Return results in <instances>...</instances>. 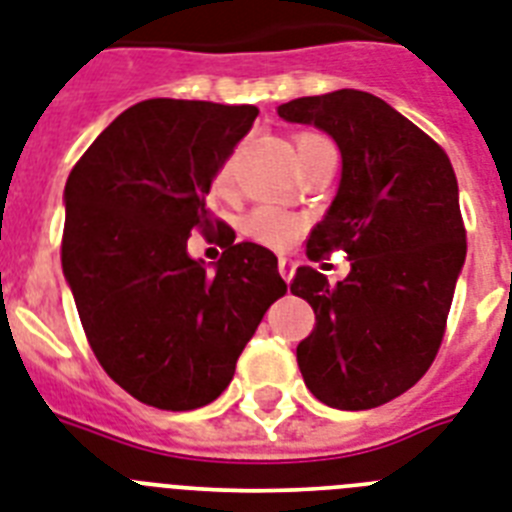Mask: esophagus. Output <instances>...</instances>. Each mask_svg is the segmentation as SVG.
<instances>
[{
	"instance_id": "1",
	"label": "esophagus",
	"mask_w": 512,
	"mask_h": 512,
	"mask_svg": "<svg viewBox=\"0 0 512 512\" xmlns=\"http://www.w3.org/2000/svg\"><path fill=\"white\" fill-rule=\"evenodd\" d=\"M294 270H297V263H294V260H289V257H281V260H278V273H281V278H284L286 284L294 278Z\"/></svg>"
}]
</instances>
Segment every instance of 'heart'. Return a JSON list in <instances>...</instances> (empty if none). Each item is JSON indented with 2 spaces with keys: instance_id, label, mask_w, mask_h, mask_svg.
Segmentation results:
<instances>
[{
  "instance_id": "obj_1",
  "label": "heart",
  "mask_w": 512,
  "mask_h": 512,
  "mask_svg": "<svg viewBox=\"0 0 512 512\" xmlns=\"http://www.w3.org/2000/svg\"><path fill=\"white\" fill-rule=\"evenodd\" d=\"M326 139L321 134H299L297 136V152L307 149L315 141ZM231 181V162L223 165L218 173V186H226ZM305 228V220L299 218V215L289 213V210H281L276 205H260L255 207L247 218L242 220V231L244 236H249L252 242L265 244V247L273 249H284L294 242L299 236V231Z\"/></svg>"
}]
</instances>
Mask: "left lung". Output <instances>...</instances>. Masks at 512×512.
Returning a JSON list of instances; mask_svg holds the SVG:
<instances>
[{"label": "left lung", "mask_w": 512, "mask_h": 512, "mask_svg": "<svg viewBox=\"0 0 512 512\" xmlns=\"http://www.w3.org/2000/svg\"><path fill=\"white\" fill-rule=\"evenodd\" d=\"M276 112L339 144L342 181L307 257L342 249L352 260L334 286L310 265L294 273L292 294L315 310L299 371L328 407L371 410L421 381L442 347L465 263L458 178L429 134L368 91L299 97Z\"/></svg>", "instance_id": "left-lung-1"}]
</instances>
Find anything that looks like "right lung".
Returning <instances> with one entry per match:
<instances>
[{"label": "right lung", "mask_w": 512, "mask_h": 512, "mask_svg": "<svg viewBox=\"0 0 512 512\" xmlns=\"http://www.w3.org/2000/svg\"><path fill=\"white\" fill-rule=\"evenodd\" d=\"M255 118L252 105L144 99L70 170L62 270L99 365L144 405L194 410L220 397L286 294L276 255L236 244L207 207ZM191 230L224 247L215 271L188 257Z\"/></svg>", "instance_id": "add662e5"}]
</instances>
